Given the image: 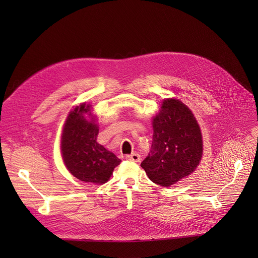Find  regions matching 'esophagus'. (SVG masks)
Returning <instances> with one entry per match:
<instances>
[{
    "label": "esophagus",
    "instance_id": "1",
    "mask_svg": "<svg viewBox=\"0 0 258 258\" xmlns=\"http://www.w3.org/2000/svg\"><path fill=\"white\" fill-rule=\"evenodd\" d=\"M125 158L128 160H132L134 162H140V160H141V156L138 153H133L131 155H126Z\"/></svg>",
    "mask_w": 258,
    "mask_h": 258
}]
</instances>
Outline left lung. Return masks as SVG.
<instances>
[{"mask_svg":"<svg viewBox=\"0 0 258 258\" xmlns=\"http://www.w3.org/2000/svg\"><path fill=\"white\" fill-rule=\"evenodd\" d=\"M153 131L150 153L141 166L153 182L169 187L192 173L199 164L202 135L191 110L176 99L163 101L153 119Z\"/></svg>","mask_w":258,"mask_h":258,"instance_id":"obj_1","label":"left lung"}]
</instances>
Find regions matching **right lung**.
I'll return each mask as SVG.
<instances>
[{"label":"right lung","instance_id":"right-lung-1","mask_svg":"<svg viewBox=\"0 0 258 258\" xmlns=\"http://www.w3.org/2000/svg\"><path fill=\"white\" fill-rule=\"evenodd\" d=\"M89 112L90 105L86 104L70 112L63 128L61 152L67 169L73 175L98 185L110 178L121 160L97 142L99 128L93 116L91 121L86 119L85 114Z\"/></svg>","mask_w":258,"mask_h":258}]
</instances>
